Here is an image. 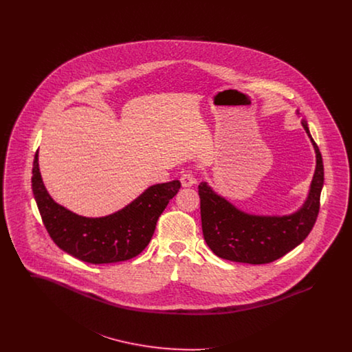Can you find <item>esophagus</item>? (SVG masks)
<instances>
[{
    "label": "esophagus",
    "mask_w": 352,
    "mask_h": 352,
    "mask_svg": "<svg viewBox=\"0 0 352 352\" xmlns=\"http://www.w3.org/2000/svg\"><path fill=\"white\" fill-rule=\"evenodd\" d=\"M197 182V179H195V177H194V174L191 173V171H184V174H182V177H181V184L184 187H191L192 184H195Z\"/></svg>",
    "instance_id": "34e87169"
}]
</instances>
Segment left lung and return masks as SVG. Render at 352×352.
<instances>
[{
    "instance_id": "obj_1",
    "label": "left lung",
    "mask_w": 352,
    "mask_h": 352,
    "mask_svg": "<svg viewBox=\"0 0 352 352\" xmlns=\"http://www.w3.org/2000/svg\"><path fill=\"white\" fill-rule=\"evenodd\" d=\"M300 116V111H296ZM302 126L316 151V170L301 207L286 215H256L237 208L207 182H201V230L207 245L217 256L234 263L268 264L292 251L310 234L319 211L323 187V162L307 122Z\"/></svg>"
}]
</instances>
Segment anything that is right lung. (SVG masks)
<instances>
[{
    "label": "right lung",
    "instance_id": "add662e5",
    "mask_svg": "<svg viewBox=\"0 0 352 352\" xmlns=\"http://www.w3.org/2000/svg\"><path fill=\"white\" fill-rule=\"evenodd\" d=\"M179 187L178 179L153 184L116 212L87 218L51 198L39 171L38 151L34 157L32 188L47 232L62 251L89 264L125 261L144 251L157 220Z\"/></svg>",
    "mask_w": 352,
    "mask_h": 352
}]
</instances>
